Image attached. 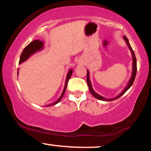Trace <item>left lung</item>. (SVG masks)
<instances>
[{"instance_id": "1", "label": "left lung", "mask_w": 151, "mask_h": 151, "mask_svg": "<svg viewBox=\"0 0 151 151\" xmlns=\"http://www.w3.org/2000/svg\"><path fill=\"white\" fill-rule=\"evenodd\" d=\"M124 40L126 41V45H127V46L129 47V50H131V54H132L133 68H132V74H131V79H130L129 81V82H128L127 85H126V86L125 87V89H124L122 91V92L119 93V94L117 96H116V97H114L113 99H106V98L104 97V96H101V95L98 94L97 93H96L94 91H93V88H92V86H91V81H90V79H89V70H87V74H86V81H87V84H88V86H89V89L90 92H91V94H92L95 98L98 99H99V100H101V101H114V100H115V99H117L118 98H119V97H120V96H122V95L124 94V93H125L126 91H127V90L129 89L131 86H132L133 81H134V80H135V78H136V71H137V65H136V56H135V53H134V52L133 51L132 48H131V45H130L129 40H128V38L126 37L125 35L124 36Z\"/></svg>"}]
</instances>
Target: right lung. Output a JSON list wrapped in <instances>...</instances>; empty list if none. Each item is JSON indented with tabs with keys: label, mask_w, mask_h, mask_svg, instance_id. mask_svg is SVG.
Listing matches in <instances>:
<instances>
[{
	"label": "right lung",
	"mask_w": 151,
	"mask_h": 151,
	"mask_svg": "<svg viewBox=\"0 0 151 151\" xmlns=\"http://www.w3.org/2000/svg\"><path fill=\"white\" fill-rule=\"evenodd\" d=\"M43 46H44V43H43L42 41L39 40H35L31 42L30 44L28 45H27L25 47V49H24L23 51H22L21 55H20L19 64H21L23 62L26 61L27 59L30 58L31 55H33V54L36 52H38V51H40V50H42L43 49ZM72 72H73V70L71 69V70H69L68 73H67V78H66V81H65V87H64L63 91H62L61 96H60V98H59L57 100V101L55 102H54V103H52V104H50L47 105L46 106H50L55 105V104H57L59 103V102L60 101V100L62 99V96H63L64 94H65L66 89H67V83H68L69 79H70L71 76H72Z\"/></svg>",
	"instance_id": "add662e5"
}]
</instances>
